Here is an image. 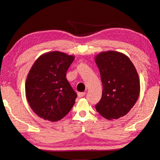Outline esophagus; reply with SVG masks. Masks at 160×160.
Here are the masks:
<instances>
[{
    "label": "esophagus",
    "mask_w": 160,
    "mask_h": 160,
    "mask_svg": "<svg viewBox=\"0 0 160 160\" xmlns=\"http://www.w3.org/2000/svg\"><path fill=\"white\" fill-rule=\"evenodd\" d=\"M78 97H79V98H82L85 95V92H78Z\"/></svg>",
    "instance_id": "1"
}]
</instances>
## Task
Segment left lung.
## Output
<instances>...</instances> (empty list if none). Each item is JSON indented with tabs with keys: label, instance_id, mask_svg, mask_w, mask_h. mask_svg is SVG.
I'll use <instances>...</instances> for the list:
<instances>
[{
	"label": "left lung",
	"instance_id": "left-lung-1",
	"mask_svg": "<svg viewBox=\"0 0 160 160\" xmlns=\"http://www.w3.org/2000/svg\"><path fill=\"white\" fill-rule=\"evenodd\" d=\"M102 83V98L95 109L108 120L127 115L138 100L140 84L138 72L127 55L102 52L95 58Z\"/></svg>",
	"mask_w": 160,
	"mask_h": 160
}]
</instances>
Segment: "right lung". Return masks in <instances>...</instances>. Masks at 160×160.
Returning <instances> with one entry per match:
<instances>
[{
    "label": "right lung",
    "instance_id": "right-lung-1",
    "mask_svg": "<svg viewBox=\"0 0 160 160\" xmlns=\"http://www.w3.org/2000/svg\"><path fill=\"white\" fill-rule=\"evenodd\" d=\"M75 57L54 51L38 58L28 75L25 95L30 108L40 118L56 122L70 112L77 94L66 78Z\"/></svg>",
    "mask_w": 160,
    "mask_h": 160
}]
</instances>
